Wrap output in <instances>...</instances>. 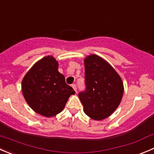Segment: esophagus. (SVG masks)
<instances>
[{
    "label": "esophagus",
    "mask_w": 154,
    "mask_h": 154,
    "mask_svg": "<svg viewBox=\"0 0 154 154\" xmlns=\"http://www.w3.org/2000/svg\"><path fill=\"white\" fill-rule=\"evenodd\" d=\"M72 87L74 90L76 92V93H77V86H76V84H72Z\"/></svg>",
    "instance_id": "34e87169"
}]
</instances>
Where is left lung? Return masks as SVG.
<instances>
[{"mask_svg":"<svg viewBox=\"0 0 154 154\" xmlns=\"http://www.w3.org/2000/svg\"><path fill=\"white\" fill-rule=\"evenodd\" d=\"M84 66L86 89L79 93V98L88 117L102 120L110 117L121 102L123 83L114 68L97 55L86 56Z\"/></svg>","mask_w":154,"mask_h":154,"instance_id":"8db88e82","label":"left lung"}]
</instances>
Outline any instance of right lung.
Segmentation results:
<instances>
[{
  "label": "right lung",
  "mask_w": 154,
  "mask_h": 154,
  "mask_svg": "<svg viewBox=\"0 0 154 154\" xmlns=\"http://www.w3.org/2000/svg\"><path fill=\"white\" fill-rule=\"evenodd\" d=\"M59 62L47 56L37 61L24 76L22 91L25 101L36 113L53 117L62 112L75 92L59 72Z\"/></svg>",
  "instance_id": "obj_1"
}]
</instances>
